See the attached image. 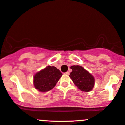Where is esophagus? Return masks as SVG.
<instances>
[{
	"instance_id": "obj_1",
	"label": "esophagus",
	"mask_w": 125,
	"mask_h": 125,
	"mask_svg": "<svg viewBox=\"0 0 125 125\" xmlns=\"http://www.w3.org/2000/svg\"><path fill=\"white\" fill-rule=\"evenodd\" d=\"M69 74H70V73H69V72H67L65 73V74H67V75H69Z\"/></svg>"
}]
</instances>
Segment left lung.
Here are the masks:
<instances>
[{
    "mask_svg": "<svg viewBox=\"0 0 125 125\" xmlns=\"http://www.w3.org/2000/svg\"><path fill=\"white\" fill-rule=\"evenodd\" d=\"M70 69L72 72L69 76L74 85L82 91L88 92L92 90L95 83L93 76L81 65H72Z\"/></svg>",
    "mask_w": 125,
    "mask_h": 125,
    "instance_id": "1",
    "label": "left lung"
}]
</instances>
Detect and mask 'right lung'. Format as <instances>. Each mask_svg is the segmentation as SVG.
Returning a JSON list of instances; mask_svg holds the SVG:
<instances>
[{"mask_svg": "<svg viewBox=\"0 0 125 125\" xmlns=\"http://www.w3.org/2000/svg\"><path fill=\"white\" fill-rule=\"evenodd\" d=\"M62 74L54 66L46 67L34 75L33 83L38 91L46 92L52 90L56 84Z\"/></svg>", "mask_w": 125, "mask_h": 125, "instance_id": "obj_1", "label": "right lung"}]
</instances>
